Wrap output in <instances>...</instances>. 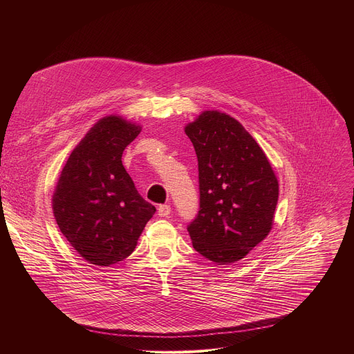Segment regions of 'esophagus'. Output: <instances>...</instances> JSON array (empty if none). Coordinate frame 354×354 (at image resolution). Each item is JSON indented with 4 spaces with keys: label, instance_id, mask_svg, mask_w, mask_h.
<instances>
[{
    "label": "esophagus",
    "instance_id": "34e87169",
    "mask_svg": "<svg viewBox=\"0 0 354 354\" xmlns=\"http://www.w3.org/2000/svg\"><path fill=\"white\" fill-rule=\"evenodd\" d=\"M171 214V206L169 205H161L158 207V216L160 217H168Z\"/></svg>",
    "mask_w": 354,
    "mask_h": 354
}]
</instances>
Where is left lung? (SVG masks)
<instances>
[{"instance_id": "left-lung-1", "label": "left lung", "mask_w": 354, "mask_h": 354, "mask_svg": "<svg viewBox=\"0 0 354 354\" xmlns=\"http://www.w3.org/2000/svg\"><path fill=\"white\" fill-rule=\"evenodd\" d=\"M198 162L200 210L187 227L193 248L217 265L245 258L270 232L279 180L245 127L218 111L185 126Z\"/></svg>"}]
</instances>
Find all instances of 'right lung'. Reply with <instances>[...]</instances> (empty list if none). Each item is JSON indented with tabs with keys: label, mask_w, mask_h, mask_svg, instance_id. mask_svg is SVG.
Instances as JSON below:
<instances>
[{
	"label": "right lung",
	"mask_w": 354,
	"mask_h": 354,
	"mask_svg": "<svg viewBox=\"0 0 354 354\" xmlns=\"http://www.w3.org/2000/svg\"><path fill=\"white\" fill-rule=\"evenodd\" d=\"M141 126L118 115L99 119L70 154L52 206L62 234L96 266L126 259L156 207L137 192L122 164Z\"/></svg>",
	"instance_id": "1"
}]
</instances>
